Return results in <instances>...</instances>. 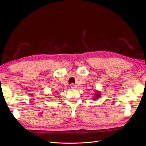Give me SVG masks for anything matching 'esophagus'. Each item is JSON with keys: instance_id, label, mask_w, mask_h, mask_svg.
<instances>
[{"instance_id": "34e87169", "label": "esophagus", "mask_w": 146, "mask_h": 146, "mask_svg": "<svg viewBox=\"0 0 146 146\" xmlns=\"http://www.w3.org/2000/svg\"><path fill=\"white\" fill-rule=\"evenodd\" d=\"M70 87L71 88H76V86L75 84H73V83H71V84L70 85Z\"/></svg>"}]
</instances>
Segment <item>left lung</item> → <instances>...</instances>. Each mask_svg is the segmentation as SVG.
Wrapping results in <instances>:
<instances>
[{"mask_svg":"<svg viewBox=\"0 0 146 146\" xmlns=\"http://www.w3.org/2000/svg\"><path fill=\"white\" fill-rule=\"evenodd\" d=\"M100 93H99V92H96V94H95V98H94V99L98 98H99V97H100Z\"/></svg>","mask_w":146,"mask_h":146,"instance_id":"1","label":"left lung"}]
</instances>
